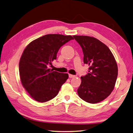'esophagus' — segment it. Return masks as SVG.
Listing matches in <instances>:
<instances>
[{
  "mask_svg": "<svg viewBox=\"0 0 133 133\" xmlns=\"http://www.w3.org/2000/svg\"><path fill=\"white\" fill-rule=\"evenodd\" d=\"M75 77V76L74 75H71V74H69V78H74Z\"/></svg>",
  "mask_w": 133,
  "mask_h": 133,
  "instance_id": "1",
  "label": "esophagus"
}]
</instances>
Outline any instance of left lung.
I'll return each instance as SVG.
<instances>
[{
    "label": "left lung",
    "mask_w": 133,
    "mask_h": 133,
    "mask_svg": "<svg viewBox=\"0 0 133 133\" xmlns=\"http://www.w3.org/2000/svg\"><path fill=\"white\" fill-rule=\"evenodd\" d=\"M83 52V62L89 64V72L81 77L78 94L90 103L103 101L114 90L118 75L114 56L106 44L94 37L74 35Z\"/></svg>",
    "instance_id": "1"
}]
</instances>
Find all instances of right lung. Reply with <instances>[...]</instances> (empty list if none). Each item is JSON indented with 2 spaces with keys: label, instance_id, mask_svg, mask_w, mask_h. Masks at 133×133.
<instances>
[{
  "label": "right lung",
  "instance_id": "right-lung-1",
  "mask_svg": "<svg viewBox=\"0 0 133 133\" xmlns=\"http://www.w3.org/2000/svg\"><path fill=\"white\" fill-rule=\"evenodd\" d=\"M74 39L71 35L47 34L27 45L20 59L19 70L22 86L30 97L39 102H46L57 95L68 74L49 68L56 59L59 49Z\"/></svg>",
  "mask_w": 133,
  "mask_h": 133
}]
</instances>
